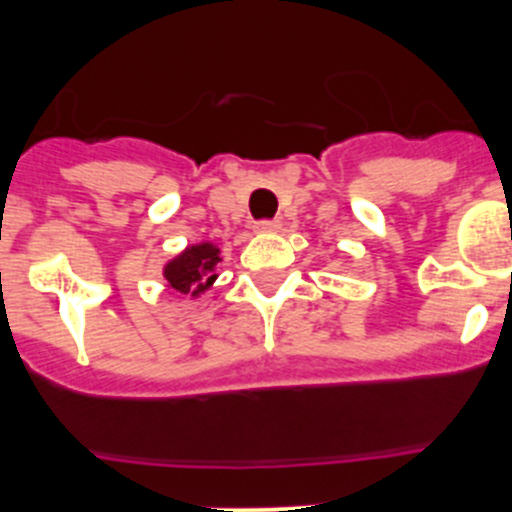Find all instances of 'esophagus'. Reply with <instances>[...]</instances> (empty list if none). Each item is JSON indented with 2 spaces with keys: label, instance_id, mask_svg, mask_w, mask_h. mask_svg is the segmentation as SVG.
Masks as SVG:
<instances>
[{
  "label": "esophagus",
  "instance_id": "esophagus-1",
  "mask_svg": "<svg viewBox=\"0 0 512 512\" xmlns=\"http://www.w3.org/2000/svg\"><path fill=\"white\" fill-rule=\"evenodd\" d=\"M282 227L280 220H260V223L255 225L257 232H277Z\"/></svg>",
  "mask_w": 512,
  "mask_h": 512
}]
</instances>
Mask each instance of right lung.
Wrapping results in <instances>:
<instances>
[{"mask_svg":"<svg viewBox=\"0 0 512 512\" xmlns=\"http://www.w3.org/2000/svg\"><path fill=\"white\" fill-rule=\"evenodd\" d=\"M223 262L220 257V247L213 242H195V245L185 247L180 255L165 262L163 277L168 282V289L180 294H190V297H200L208 292L218 280V265Z\"/></svg>","mask_w":512,"mask_h":512,"instance_id":"obj_1","label":"right lung"}]
</instances>
